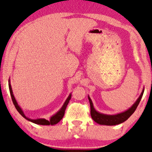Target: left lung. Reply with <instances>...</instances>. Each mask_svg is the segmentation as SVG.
I'll return each instance as SVG.
<instances>
[{"label": "left lung", "mask_w": 152, "mask_h": 152, "mask_svg": "<svg viewBox=\"0 0 152 152\" xmlns=\"http://www.w3.org/2000/svg\"><path fill=\"white\" fill-rule=\"evenodd\" d=\"M143 93H144V90H142L139 98H138V100H136L135 103L132 106V107H130L129 110L125 111V112L116 115H106L98 113L95 110V109L94 108L92 101H91L90 98L88 96L89 103H90V112L91 118H92V119L96 122V123L100 124V125H116L123 123V122L127 121V120L132 116V114L135 112L136 109L137 108L141 98H142Z\"/></svg>", "instance_id": "1"}]
</instances>
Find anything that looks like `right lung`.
I'll list each match as a JSON object with an SVG mask.
<instances>
[{
  "mask_svg": "<svg viewBox=\"0 0 152 152\" xmlns=\"http://www.w3.org/2000/svg\"><path fill=\"white\" fill-rule=\"evenodd\" d=\"M9 89H10V95H11V97H12V102H13V103H14L15 107H16L17 111H18V112L20 113V114L21 115V116L24 117V118L25 119H27V121L32 122V123H34L38 124V125H55V124H57L60 121H61L62 118H63L64 114H65V111L66 110V107H67V104H68V103H69V100L71 99V95H69V97L67 98V100H66V101L65 102V103H64L63 107H62V108L58 111V112L56 113V114L54 115V116H53L52 118H50V121H48V120L44 119V118L32 120V119H29V118H27V117L25 116V115L24 114V113H23L22 110H21V108L18 105V103H17L16 100V99H15L14 95H13L12 89L11 85H10V83H9Z\"/></svg>",
  "mask_w": 152,
  "mask_h": 152,
  "instance_id": "obj_1",
  "label": "right lung"
}]
</instances>
